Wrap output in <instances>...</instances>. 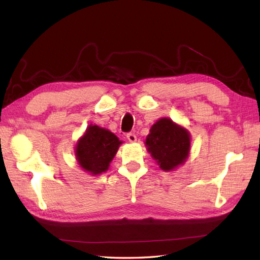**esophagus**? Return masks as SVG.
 Here are the masks:
<instances>
[{"instance_id": "obj_1", "label": "esophagus", "mask_w": 260, "mask_h": 260, "mask_svg": "<svg viewBox=\"0 0 260 260\" xmlns=\"http://www.w3.org/2000/svg\"><path fill=\"white\" fill-rule=\"evenodd\" d=\"M127 140H128L131 143L136 142V135L134 133H128L127 134Z\"/></svg>"}]
</instances>
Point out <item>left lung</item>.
Instances as JSON below:
<instances>
[{
	"label": "left lung",
	"instance_id": "8db88e82",
	"mask_svg": "<svg viewBox=\"0 0 260 260\" xmlns=\"http://www.w3.org/2000/svg\"><path fill=\"white\" fill-rule=\"evenodd\" d=\"M190 139L184 127L164 117L151 127L145 145L159 168L172 171L186 161L190 153Z\"/></svg>",
	"mask_w": 260,
	"mask_h": 260
}]
</instances>
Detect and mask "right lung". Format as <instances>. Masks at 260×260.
<instances>
[{
    "label": "right lung",
    "mask_w": 260,
    "mask_h": 260,
    "mask_svg": "<svg viewBox=\"0 0 260 260\" xmlns=\"http://www.w3.org/2000/svg\"><path fill=\"white\" fill-rule=\"evenodd\" d=\"M121 143L123 142L108 129L97 125H89L85 134L77 142V162L85 172L91 175L106 172Z\"/></svg>",
    "instance_id": "1"
}]
</instances>
